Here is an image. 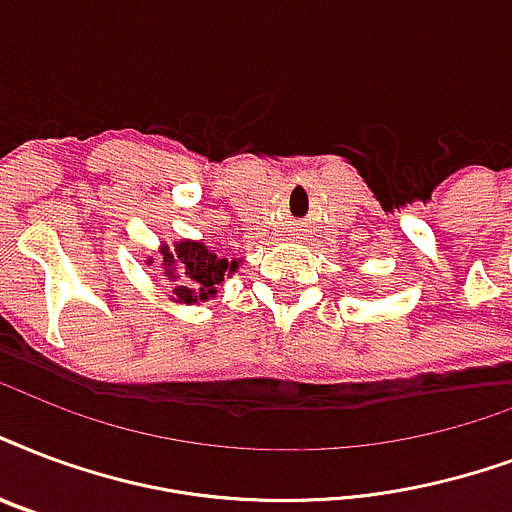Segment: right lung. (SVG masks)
Wrapping results in <instances>:
<instances>
[{"label": "right lung", "instance_id": "1", "mask_svg": "<svg viewBox=\"0 0 512 512\" xmlns=\"http://www.w3.org/2000/svg\"><path fill=\"white\" fill-rule=\"evenodd\" d=\"M161 268L166 282H169L171 303H185V306H198L206 300L217 298V290L225 279L239 271L241 257H220L217 252L206 247L204 241L179 239L174 244L163 241L161 247ZM155 263V257H147L144 265Z\"/></svg>", "mask_w": 512, "mask_h": 512}]
</instances>
